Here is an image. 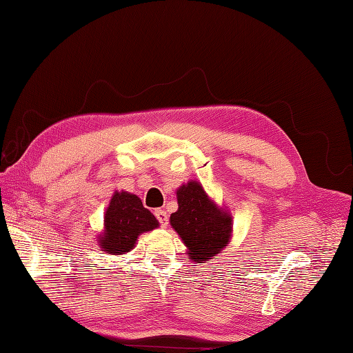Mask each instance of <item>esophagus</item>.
<instances>
[{
    "instance_id": "obj_1",
    "label": "esophagus",
    "mask_w": 353,
    "mask_h": 353,
    "mask_svg": "<svg viewBox=\"0 0 353 353\" xmlns=\"http://www.w3.org/2000/svg\"><path fill=\"white\" fill-rule=\"evenodd\" d=\"M154 216L158 218V221H159L162 227H167L168 225V215H167V212L163 210V209L154 210Z\"/></svg>"
}]
</instances>
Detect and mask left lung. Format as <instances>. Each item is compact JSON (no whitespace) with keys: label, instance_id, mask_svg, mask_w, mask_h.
Wrapping results in <instances>:
<instances>
[{"label":"left lung","instance_id":"left-lung-1","mask_svg":"<svg viewBox=\"0 0 353 353\" xmlns=\"http://www.w3.org/2000/svg\"><path fill=\"white\" fill-rule=\"evenodd\" d=\"M179 209L170 224L182 237L194 261H208L223 251L232 237V215L209 199L201 183L191 180L177 190Z\"/></svg>","mask_w":353,"mask_h":353}]
</instances>
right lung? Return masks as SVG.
I'll list each match as a JSON object with an SVG mask.
<instances>
[{
  "instance_id": "add662e5",
  "label": "right lung",
  "mask_w": 353,
  "mask_h": 353,
  "mask_svg": "<svg viewBox=\"0 0 353 353\" xmlns=\"http://www.w3.org/2000/svg\"><path fill=\"white\" fill-rule=\"evenodd\" d=\"M159 227L158 219L143 206L135 194L116 191L103 216L99 248L106 254L121 256L134 250L138 236Z\"/></svg>"
}]
</instances>
